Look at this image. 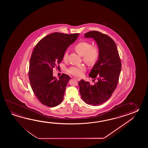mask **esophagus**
<instances>
[{
	"label": "esophagus",
	"instance_id": "obj_1",
	"mask_svg": "<svg viewBox=\"0 0 148 148\" xmlns=\"http://www.w3.org/2000/svg\"><path fill=\"white\" fill-rule=\"evenodd\" d=\"M75 79H77V80H78V81H80V79L79 78H75Z\"/></svg>",
	"mask_w": 148,
	"mask_h": 148
}]
</instances>
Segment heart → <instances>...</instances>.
<instances>
[{
	"mask_svg": "<svg viewBox=\"0 0 148 148\" xmlns=\"http://www.w3.org/2000/svg\"><path fill=\"white\" fill-rule=\"evenodd\" d=\"M77 53L83 56V60L89 66H93L97 62L100 57L99 47L96 44L92 45L89 41H82L75 44L73 47ZM68 57V53L66 52L63 54L62 59L66 61ZM86 71L84 66H71L68 72L70 74L77 77H82Z\"/></svg>",
	"mask_w": 148,
	"mask_h": 148,
	"instance_id": "1",
	"label": "heart"
}]
</instances>
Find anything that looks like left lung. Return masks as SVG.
<instances>
[{
  "label": "left lung",
  "mask_w": 148,
  "mask_h": 148,
  "mask_svg": "<svg viewBox=\"0 0 148 148\" xmlns=\"http://www.w3.org/2000/svg\"><path fill=\"white\" fill-rule=\"evenodd\" d=\"M85 37L93 38L99 47V60L89 75L91 78L97 79L98 82L91 85L82 79L78 83L79 92L86 103L97 106L106 102L116 88L121 61L116 45L107 35L92 31L85 33Z\"/></svg>",
  "instance_id": "8db88e82"
}]
</instances>
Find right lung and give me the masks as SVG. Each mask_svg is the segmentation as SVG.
I'll return each instance as SVG.
<instances>
[{
    "label": "right lung",
    "instance_id": "add662e5",
    "mask_svg": "<svg viewBox=\"0 0 148 148\" xmlns=\"http://www.w3.org/2000/svg\"><path fill=\"white\" fill-rule=\"evenodd\" d=\"M55 32L41 39L35 47L29 61L28 77L33 92L43 105L50 107L61 104L70 77L62 73L59 79L53 76V69L59 64L68 47L78 37Z\"/></svg>",
    "mask_w": 148,
    "mask_h": 148
}]
</instances>
